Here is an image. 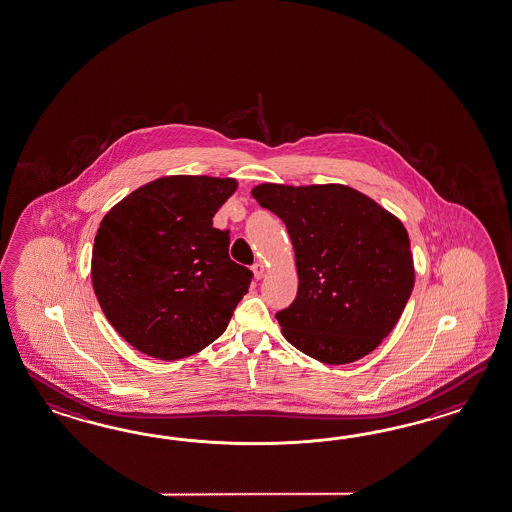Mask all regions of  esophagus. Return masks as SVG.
<instances>
[{"label":"esophagus","instance_id":"obj_1","mask_svg":"<svg viewBox=\"0 0 512 512\" xmlns=\"http://www.w3.org/2000/svg\"><path fill=\"white\" fill-rule=\"evenodd\" d=\"M251 270H253L255 279H261L262 275H264V264H262L261 261H257L253 266H251Z\"/></svg>","mask_w":512,"mask_h":512}]
</instances>
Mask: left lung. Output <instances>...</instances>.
I'll return each instance as SVG.
<instances>
[{
    "instance_id": "left-lung-1",
    "label": "left lung",
    "mask_w": 512,
    "mask_h": 512,
    "mask_svg": "<svg viewBox=\"0 0 512 512\" xmlns=\"http://www.w3.org/2000/svg\"><path fill=\"white\" fill-rule=\"evenodd\" d=\"M253 198L287 225L298 294L275 318L316 361L348 364L390 335L414 287L411 240L396 216L344 185L264 183Z\"/></svg>"
}]
</instances>
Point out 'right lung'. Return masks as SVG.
Returning <instances> with one entry per match:
<instances>
[{
    "label": "right lung",
    "mask_w": 512,
    "mask_h": 512,
    "mask_svg": "<svg viewBox=\"0 0 512 512\" xmlns=\"http://www.w3.org/2000/svg\"><path fill=\"white\" fill-rule=\"evenodd\" d=\"M235 190L229 177H161L101 220L92 287L133 348L177 361L224 333L253 279L229 259V231L212 227L214 212Z\"/></svg>",
    "instance_id": "1"
}]
</instances>
